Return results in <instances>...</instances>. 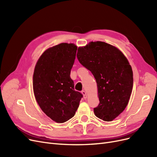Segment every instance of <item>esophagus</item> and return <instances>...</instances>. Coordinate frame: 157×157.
<instances>
[{"label":"esophagus","mask_w":157,"mask_h":157,"mask_svg":"<svg viewBox=\"0 0 157 157\" xmlns=\"http://www.w3.org/2000/svg\"><path fill=\"white\" fill-rule=\"evenodd\" d=\"M81 93H82V94L83 95V96H84V98H87L88 95H87V93H86V91H84V90H82V91L81 92Z\"/></svg>","instance_id":"34e87169"}]
</instances>
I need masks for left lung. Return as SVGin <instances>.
Listing matches in <instances>:
<instances>
[{"label": "left lung", "instance_id": "8db88e82", "mask_svg": "<svg viewBox=\"0 0 157 157\" xmlns=\"http://www.w3.org/2000/svg\"><path fill=\"white\" fill-rule=\"evenodd\" d=\"M77 58L96 78L99 103L94 109L97 117L112 121L126 107L133 88L129 61L117 47L105 42H90L78 47Z\"/></svg>", "mask_w": 157, "mask_h": 157}]
</instances>
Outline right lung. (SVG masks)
Masks as SVG:
<instances>
[{
  "label": "right lung",
  "instance_id": "add662e5",
  "mask_svg": "<svg viewBox=\"0 0 157 157\" xmlns=\"http://www.w3.org/2000/svg\"><path fill=\"white\" fill-rule=\"evenodd\" d=\"M77 46L61 43L46 50L35 65L33 92L37 103L52 121L63 123L74 117L82 94L70 77Z\"/></svg>",
  "mask_w": 157,
  "mask_h": 157
}]
</instances>
